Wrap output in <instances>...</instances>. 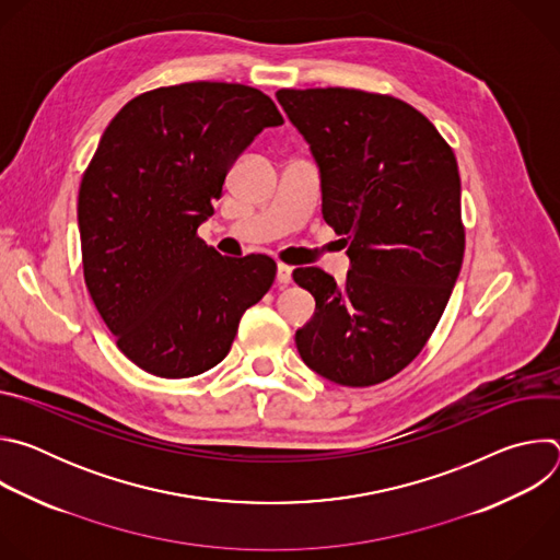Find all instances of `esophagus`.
I'll return each instance as SVG.
<instances>
[{
    "label": "esophagus",
    "instance_id": "obj_1",
    "mask_svg": "<svg viewBox=\"0 0 560 560\" xmlns=\"http://www.w3.org/2000/svg\"><path fill=\"white\" fill-rule=\"evenodd\" d=\"M277 281H279L281 285H288V283L292 281V268L285 266V264H279V266H277Z\"/></svg>",
    "mask_w": 560,
    "mask_h": 560
}]
</instances>
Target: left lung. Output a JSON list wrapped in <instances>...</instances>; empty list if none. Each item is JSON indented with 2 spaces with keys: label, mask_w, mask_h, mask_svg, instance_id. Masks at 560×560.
<instances>
[{
  "label": "left lung",
  "mask_w": 560,
  "mask_h": 560,
  "mask_svg": "<svg viewBox=\"0 0 560 560\" xmlns=\"http://www.w3.org/2000/svg\"><path fill=\"white\" fill-rule=\"evenodd\" d=\"M277 102L310 145L322 214L350 259L341 283L314 266L292 272L316 303L296 350L332 383H381L423 350L460 272L454 152L428 117L387 95L283 89Z\"/></svg>",
  "instance_id": "8db88e82"
}]
</instances>
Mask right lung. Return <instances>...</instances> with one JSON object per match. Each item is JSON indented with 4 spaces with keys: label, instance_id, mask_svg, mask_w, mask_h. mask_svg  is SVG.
Segmentation results:
<instances>
[{
    "label": "right lung",
    "instance_id": "right-lung-1",
    "mask_svg": "<svg viewBox=\"0 0 560 560\" xmlns=\"http://www.w3.org/2000/svg\"><path fill=\"white\" fill-rule=\"evenodd\" d=\"M281 124L257 89L190 82L130 100L104 130L77 203L84 279L141 370L188 378L214 368L270 290V257H221L197 228L238 154Z\"/></svg>",
    "mask_w": 560,
    "mask_h": 560
}]
</instances>
